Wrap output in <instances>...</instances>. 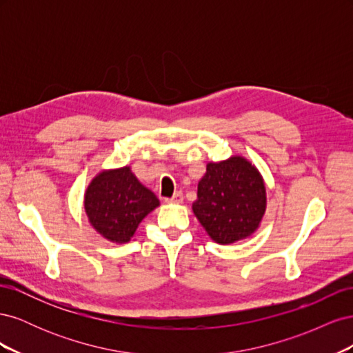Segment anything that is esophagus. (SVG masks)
I'll list each match as a JSON object with an SVG mask.
<instances>
[{"mask_svg": "<svg viewBox=\"0 0 353 353\" xmlns=\"http://www.w3.org/2000/svg\"><path fill=\"white\" fill-rule=\"evenodd\" d=\"M183 200H184V196H183V193H181V191H178V193H175L170 199H166L168 203H181Z\"/></svg>", "mask_w": 353, "mask_h": 353, "instance_id": "esophagus-1", "label": "esophagus"}]
</instances>
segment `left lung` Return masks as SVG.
Here are the masks:
<instances>
[{"label": "left lung", "mask_w": 353, "mask_h": 353, "mask_svg": "<svg viewBox=\"0 0 353 353\" xmlns=\"http://www.w3.org/2000/svg\"><path fill=\"white\" fill-rule=\"evenodd\" d=\"M265 209L263 178L248 159L232 156L208 163L199 181L193 212L213 241L231 244L252 236Z\"/></svg>", "instance_id": "obj_1"}]
</instances>
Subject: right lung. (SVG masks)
<instances>
[{
    "label": "right lung",
    "instance_id": "add662e5",
    "mask_svg": "<svg viewBox=\"0 0 353 353\" xmlns=\"http://www.w3.org/2000/svg\"><path fill=\"white\" fill-rule=\"evenodd\" d=\"M159 206V199L130 166L103 170L85 191L83 208L92 228L113 243H128L140 222Z\"/></svg>",
    "mask_w": 353,
    "mask_h": 353
}]
</instances>
